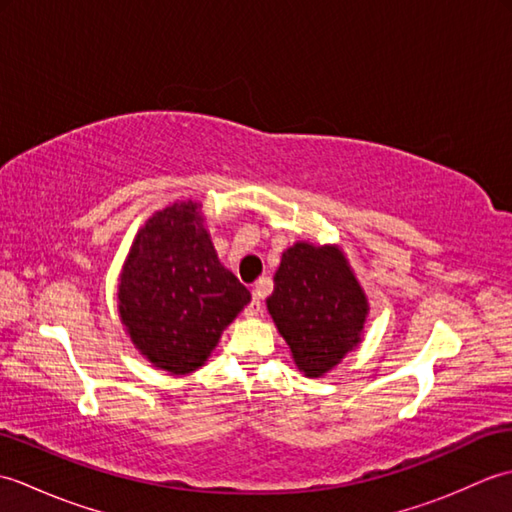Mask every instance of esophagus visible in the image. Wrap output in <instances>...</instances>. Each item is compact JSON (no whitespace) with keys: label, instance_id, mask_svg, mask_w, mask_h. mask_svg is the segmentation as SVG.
<instances>
[{"label":"esophagus","instance_id":"obj_1","mask_svg":"<svg viewBox=\"0 0 512 512\" xmlns=\"http://www.w3.org/2000/svg\"><path fill=\"white\" fill-rule=\"evenodd\" d=\"M266 295V286L259 284L253 288V299L246 306V317H257L259 312H262V299Z\"/></svg>","mask_w":512,"mask_h":512}]
</instances>
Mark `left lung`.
<instances>
[{
	"label": "left lung",
	"mask_w": 512,
	"mask_h": 512,
	"mask_svg": "<svg viewBox=\"0 0 512 512\" xmlns=\"http://www.w3.org/2000/svg\"><path fill=\"white\" fill-rule=\"evenodd\" d=\"M266 306L308 378H321L361 343L369 312L341 250L308 242L284 250Z\"/></svg>",
	"instance_id": "8db88e82"
}]
</instances>
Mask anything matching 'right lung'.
<instances>
[{"instance_id": "right-lung-1", "label": "right lung", "mask_w": 512, "mask_h": 512, "mask_svg": "<svg viewBox=\"0 0 512 512\" xmlns=\"http://www.w3.org/2000/svg\"><path fill=\"white\" fill-rule=\"evenodd\" d=\"M250 301L217 259L198 202H176L140 228L118 279V312L147 361L191 374Z\"/></svg>"}]
</instances>
